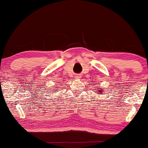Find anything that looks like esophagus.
Returning <instances> with one entry per match:
<instances>
[{"label":"esophagus","mask_w":148,"mask_h":148,"mask_svg":"<svg viewBox=\"0 0 148 148\" xmlns=\"http://www.w3.org/2000/svg\"><path fill=\"white\" fill-rule=\"evenodd\" d=\"M76 78H77V79H79V76H76Z\"/></svg>","instance_id":"obj_1"}]
</instances>
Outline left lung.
Masks as SVG:
<instances>
[{
  "label": "left lung",
  "mask_w": 148,
  "mask_h": 148,
  "mask_svg": "<svg viewBox=\"0 0 148 148\" xmlns=\"http://www.w3.org/2000/svg\"><path fill=\"white\" fill-rule=\"evenodd\" d=\"M101 91H102V89H101V88H100V89H99V92H100L101 93ZM97 92H99V91H97Z\"/></svg>",
  "instance_id": "8db88e82"
}]
</instances>
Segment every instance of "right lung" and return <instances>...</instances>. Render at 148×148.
<instances>
[{
	"mask_svg": "<svg viewBox=\"0 0 148 148\" xmlns=\"http://www.w3.org/2000/svg\"><path fill=\"white\" fill-rule=\"evenodd\" d=\"M52 89H55V88H52ZM56 90H53V91H56Z\"/></svg>",
	"mask_w": 148,
	"mask_h": 148,
	"instance_id": "1",
	"label": "right lung"
}]
</instances>
